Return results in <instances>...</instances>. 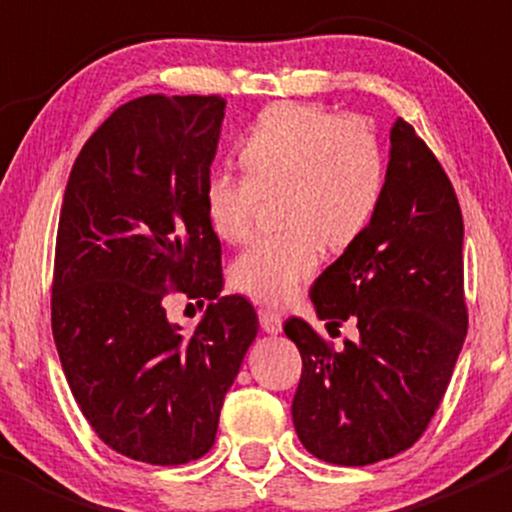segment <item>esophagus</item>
Returning <instances> with one entry per match:
<instances>
[{"instance_id": "esophagus-1", "label": "esophagus", "mask_w": 512, "mask_h": 512, "mask_svg": "<svg viewBox=\"0 0 512 512\" xmlns=\"http://www.w3.org/2000/svg\"><path fill=\"white\" fill-rule=\"evenodd\" d=\"M260 324L267 334H280L282 332V317L275 312V309H260Z\"/></svg>"}]
</instances>
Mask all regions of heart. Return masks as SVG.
Listing matches in <instances>:
<instances>
[{"mask_svg": "<svg viewBox=\"0 0 512 512\" xmlns=\"http://www.w3.org/2000/svg\"><path fill=\"white\" fill-rule=\"evenodd\" d=\"M245 175L213 170L203 210L225 242L250 237L262 195L282 190L280 220L289 230L260 237L232 262V282L247 297L287 304L317 275L322 240L354 242L374 220L386 188V158L374 133L347 116L302 103L262 113L240 143Z\"/></svg>", "mask_w": 512, "mask_h": 512, "instance_id": "obj_1", "label": "heart"}]
</instances>
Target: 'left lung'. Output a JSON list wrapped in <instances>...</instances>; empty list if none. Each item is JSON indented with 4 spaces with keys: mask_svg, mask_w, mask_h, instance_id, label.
Instances as JSON below:
<instances>
[{
    "mask_svg": "<svg viewBox=\"0 0 512 512\" xmlns=\"http://www.w3.org/2000/svg\"><path fill=\"white\" fill-rule=\"evenodd\" d=\"M319 319L359 339L332 349L304 319L285 334L302 354L292 401L299 441L319 461L369 466L421 438L468 332L463 215L414 126L391 128L386 188L371 225L314 282Z\"/></svg>",
    "mask_w": 512,
    "mask_h": 512,
    "instance_id": "1",
    "label": "left lung"
}]
</instances>
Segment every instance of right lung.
Listing matches in <instances>:
<instances>
[{"label": "right lung", "instance_id": "1", "mask_svg": "<svg viewBox=\"0 0 512 512\" xmlns=\"http://www.w3.org/2000/svg\"><path fill=\"white\" fill-rule=\"evenodd\" d=\"M220 96L133 98L81 148L56 232L51 332L81 414L121 456L180 466L213 448L227 389L257 337L255 307L220 297L203 210ZM183 291L211 304L193 335L164 317Z\"/></svg>", "mask_w": 512, "mask_h": 512}]
</instances>
